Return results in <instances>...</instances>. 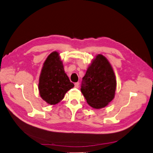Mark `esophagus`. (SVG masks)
<instances>
[{
  "label": "esophagus",
  "mask_w": 153,
  "mask_h": 153,
  "mask_svg": "<svg viewBox=\"0 0 153 153\" xmlns=\"http://www.w3.org/2000/svg\"><path fill=\"white\" fill-rule=\"evenodd\" d=\"M75 88H79V82H77V83H75Z\"/></svg>",
  "instance_id": "esophagus-1"
}]
</instances>
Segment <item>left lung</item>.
I'll use <instances>...</instances> for the list:
<instances>
[{"instance_id":"left-lung-1","label":"left lung","mask_w":153,"mask_h":153,"mask_svg":"<svg viewBox=\"0 0 153 153\" xmlns=\"http://www.w3.org/2000/svg\"><path fill=\"white\" fill-rule=\"evenodd\" d=\"M116 79L110 62L98 54L89 65L81 84V93L94 108H104L114 98Z\"/></svg>"}]
</instances>
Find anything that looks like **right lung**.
<instances>
[{"label":"right lung","instance_id":"obj_1","mask_svg":"<svg viewBox=\"0 0 153 153\" xmlns=\"http://www.w3.org/2000/svg\"><path fill=\"white\" fill-rule=\"evenodd\" d=\"M74 87L65 72L59 53L52 52L43 64L39 76L38 88L41 98L48 104L56 105Z\"/></svg>","mask_w":153,"mask_h":153}]
</instances>
